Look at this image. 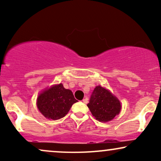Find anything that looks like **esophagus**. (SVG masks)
<instances>
[{
  "mask_svg": "<svg viewBox=\"0 0 161 161\" xmlns=\"http://www.w3.org/2000/svg\"><path fill=\"white\" fill-rule=\"evenodd\" d=\"M82 102L84 103V104H88V98H87V97H85V98L82 100Z\"/></svg>",
  "mask_w": 161,
  "mask_h": 161,
  "instance_id": "34e87169",
  "label": "esophagus"
}]
</instances>
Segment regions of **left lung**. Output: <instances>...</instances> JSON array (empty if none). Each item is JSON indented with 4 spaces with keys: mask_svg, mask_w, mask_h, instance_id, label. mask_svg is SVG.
<instances>
[{
    "mask_svg": "<svg viewBox=\"0 0 161 161\" xmlns=\"http://www.w3.org/2000/svg\"><path fill=\"white\" fill-rule=\"evenodd\" d=\"M87 106L96 119L101 122L111 120L121 109L119 100L108 90L100 86L95 87L92 92Z\"/></svg>",
    "mask_w": 161,
    "mask_h": 161,
    "instance_id": "8db88e82",
    "label": "left lung"
}]
</instances>
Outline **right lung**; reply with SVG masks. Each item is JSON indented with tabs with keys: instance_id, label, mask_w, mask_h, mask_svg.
Segmentation results:
<instances>
[{
	"instance_id": "right-lung-1",
	"label": "right lung",
	"mask_w": 161,
	"mask_h": 161,
	"mask_svg": "<svg viewBox=\"0 0 161 161\" xmlns=\"http://www.w3.org/2000/svg\"><path fill=\"white\" fill-rule=\"evenodd\" d=\"M75 102L77 100L73 92L59 84L41 93L37 99V106L45 117L58 119L64 117Z\"/></svg>"
}]
</instances>
